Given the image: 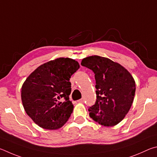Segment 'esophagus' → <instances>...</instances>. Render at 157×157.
Masks as SVG:
<instances>
[{
	"label": "esophagus",
	"mask_w": 157,
	"mask_h": 157,
	"mask_svg": "<svg viewBox=\"0 0 157 157\" xmlns=\"http://www.w3.org/2000/svg\"><path fill=\"white\" fill-rule=\"evenodd\" d=\"M84 98H81V99H80V100H78V102H80V103H83L84 102Z\"/></svg>",
	"instance_id": "34e87169"
}]
</instances>
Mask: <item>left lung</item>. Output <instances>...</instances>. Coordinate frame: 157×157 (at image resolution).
<instances>
[{
  "label": "left lung",
  "mask_w": 157,
  "mask_h": 157,
  "mask_svg": "<svg viewBox=\"0 0 157 157\" xmlns=\"http://www.w3.org/2000/svg\"><path fill=\"white\" fill-rule=\"evenodd\" d=\"M81 65L95 74L97 101L88 109L90 117L101 125H117L133 103L136 86L132 76L119 63L96 55L85 58Z\"/></svg>",
  "instance_id": "1"
}]
</instances>
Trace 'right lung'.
Returning a JSON list of instances; mask_svg holds the SVG:
<instances>
[{
    "label": "right lung",
    "mask_w": 157,
    "mask_h": 157,
    "mask_svg": "<svg viewBox=\"0 0 157 157\" xmlns=\"http://www.w3.org/2000/svg\"><path fill=\"white\" fill-rule=\"evenodd\" d=\"M80 67L70 58H59L40 65L24 82L21 99L27 114L46 130H57L67 121L74 105L69 100L71 76ZM63 98L64 102L59 100Z\"/></svg>",
    "instance_id": "add662e5"
}]
</instances>
